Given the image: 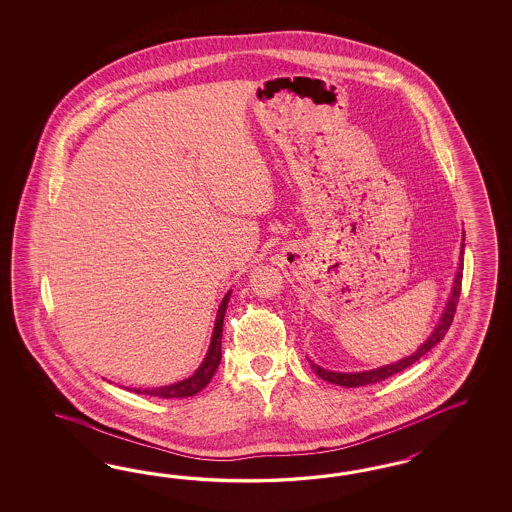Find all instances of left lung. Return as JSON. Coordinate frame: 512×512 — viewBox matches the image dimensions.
Returning <instances> with one entry per match:
<instances>
[{
  "label": "left lung",
  "mask_w": 512,
  "mask_h": 512,
  "mask_svg": "<svg viewBox=\"0 0 512 512\" xmlns=\"http://www.w3.org/2000/svg\"><path fill=\"white\" fill-rule=\"evenodd\" d=\"M465 236V234H462ZM462 270H464V242H462V248H460V263H458V272L454 276V285H452V291H450L449 300H447V306L441 313V319L434 328V332L430 334V338L424 341L420 345L419 349L415 353H411L409 357L402 358L398 362H392L387 366H381V368H375V370H368V372H357V373H341V372H330L325 370L321 366H317L315 362H311V368L313 372L317 373L321 379H325L328 383H334V385H340V387L355 388V387H366V385H372V383H379L383 379H388L390 375L394 373H400L405 368H409L411 364H415L420 357H424L430 349H434L435 345L439 341L445 338L447 330L452 325V319H454V313H456V306H458V298H460V289H462Z\"/></svg>",
  "instance_id": "8db88e82"
}]
</instances>
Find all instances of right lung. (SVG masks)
<instances>
[{
  "label": "right lung",
  "instance_id": "1",
  "mask_svg": "<svg viewBox=\"0 0 512 512\" xmlns=\"http://www.w3.org/2000/svg\"><path fill=\"white\" fill-rule=\"evenodd\" d=\"M231 293L223 296L219 310H217L216 323H214V332H212V340H210V347L208 353L202 360L201 366L195 370L193 375H189L184 381L172 383V385H165V387L155 388H127L135 394H144V396H157V398H189L195 396L197 392H201L202 388L210 383V379L214 377L217 366L221 362V336H223V319H225V310L227 304L231 300Z\"/></svg>",
  "mask_w": 512,
  "mask_h": 512
}]
</instances>
